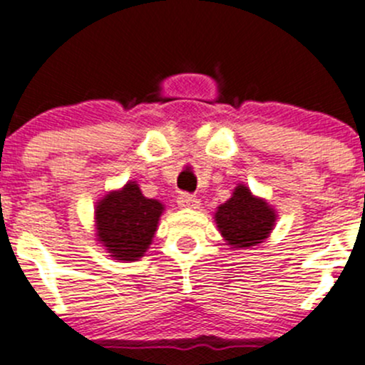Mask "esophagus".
I'll list each match as a JSON object with an SVG mask.
<instances>
[{
	"instance_id": "34e87169",
	"label": "esophagus",
	"mask_w": 365,
	"mask_h": 365,
	"mask_svg": "<svg viewBox=\"0 0 365 365\" xmlns=\"http://www.w3.org/2000/svg\"><path fill=\"white\" fill-rule=\"evenodd\" d=\"M178 204H179V207H182V209H195V207H198V204H200V202H198V198L193 197V195L181 193L178 197Z\"/></svg>"
}]
</instances>
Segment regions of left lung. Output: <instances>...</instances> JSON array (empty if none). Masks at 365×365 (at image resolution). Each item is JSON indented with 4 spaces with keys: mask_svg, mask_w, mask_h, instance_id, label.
Returning <instances> with one entry per match:
<instances>
[{
    "mask_svg": "<svg viewBox=\"0 0 365 365\" xmlns=\"http://www.w3.org/2000/svg\"><path fill=\"white\" fill-rule=\"evenodd\" d=\"M275 209L262 198L254 197L245 184L215 212V222L230 248H250L262 243L275 227Z\"/></svg>",
    "mask_w": 365,
    "mask_h": 365,
    "instance_id": "8db88e82",
    "label": "left lung"
}]
</instances>
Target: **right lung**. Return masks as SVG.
Here are the masks:
<instances>
[{"instance_id": "add662e5", "label": "right lung", "mask_w": 365, "mask_h": 365, "mask_svg": "<svg viewBox=\"0 0 365 365\" xmlns=\"http://www.w3.org/2000/svg\"><path fill=\"white\" fill-rule=\"evenodd\" d=\"M163 204L143 197L135 181L104 195L96 207L97 241L117 261H138L156 234Z\"/></svg>"}]
</instances>
